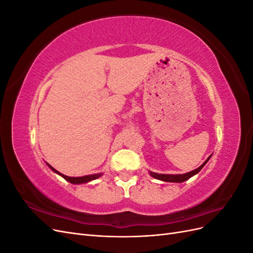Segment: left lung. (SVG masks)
<instances>
[{
  "instance_id": "1",
  "label": "left lung",
  "mask_w": 253,
  "mask_h": 253,
  "mask_svg": "<svg viewBox=\"0 0 253 253\" xmlns=\"http://www.w3.org/2000/svg\"><path fill=\"white\" fill-rule=\"evenodd\" d=\"M212 154L207 158L205 160V163L201 166L198 167L197 169L191 171V172H188V173H185V174H158V173H155V172H151L149 171V174L152 176V177H154L156 179H159L162 181H168V182H183L188 180L189 178L192 177V176L196 175L198 172H200L203 168L205 167V165L209 162V159L211 158Z\"/></svg>"
}]
</instances>
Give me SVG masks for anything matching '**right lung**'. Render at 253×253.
Returning <instances> with one entry per match:
<instances>
[{
    "mask_svg": "<svg viewBox=\"0 0 253 253\" xmlns=\"http://www.w3.org/2000/svg\"><path fill=\"white\" fill-rule=\"evenodd\" d=\"M46 165H47V166L50 168V169H51L53 172H55L56 174H58V175H60V176H62V177H63L66 181L73 183V185H81V183L89 182V181H91V180L99 178V177H100V176L103 175L102 173H97V174H91V175H84V176H81V177H71V176H66V175H64V174H62V173H60V172L57 171L56 169H53V168H52L50 165H48L47 163H46Z\"/></svg>",
    "mask_w": 253,
    "mask_h": 253,
    "instance_id": "obj_1",
    "label": "right lung"
}]
</instances>
